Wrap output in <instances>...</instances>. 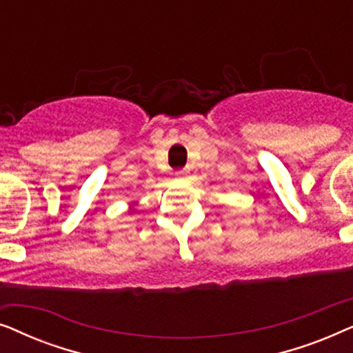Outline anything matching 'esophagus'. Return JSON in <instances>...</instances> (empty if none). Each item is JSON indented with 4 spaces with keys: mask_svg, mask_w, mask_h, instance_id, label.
Returning <instances> with one entry per match:
<instances>
[{
    "mask_svg": "<svg viewBox=\"0 0 353 353\" xmlns=\"http://www.w3.org/2000/svg\"><path fill=\"white\" fill-rule=\"evenodd\" d=\"M186 173H188V172L185 170V168H183V170H178V172H176V176H185Z\"/></svg>",
    "mask_w": 353,
    "mask_h": 353,
    "instance_id": "obj_1",
    "label": "esophagus"
}]
</instances>
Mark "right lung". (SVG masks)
Masks as SVG:
<instances>
[{
  "label": "right lung",
  "mask_w": 353,
  "mask_h": 353,
  "mask_svg": "<svg viewBox=\"0 0 353 353\" xmlns=\"http://www.w3.org/2000/svg\"><path fill=\"white\" fill-rule=\"evenodd\" d=\"M132 212H133V210H132Z\"/></svg>",
  "instance_id": "obj_1"
}]
</instances>
